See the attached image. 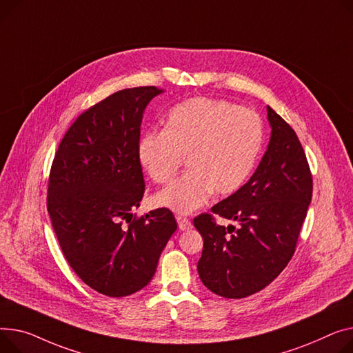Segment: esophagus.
Returning <instances> with one entry per match:
<instances>
[{
    "instance_id": "34e87169",
    "label": "esophagus",
    "mask_w": 353,
    "mask_h": 353,
    "mask_svg": "<svg viewBox=\"0 0 353 353\" xmlns=\"http://www.w3.org/2000/svg\"><path fill=\"white\" fill-rule=\"evenodd\" d=\"M176 220H177L179 228H180L181 231H185V230L192 228V221H190V219L183 217V216H177V217H176Z\"/></svg>"
}]
</instances>
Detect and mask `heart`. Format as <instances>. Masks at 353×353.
Segmentation results:
<instances>
[{
    "label": "heart",
    "instance_id": "heart-1",
    "mask_svg": "<svg viewBox=\"0 0 353 353\" xmlns=\"http://www.w3.org/2000/svg\"><path fill=\"white\" fill-rule=\"evenodd\" d=\"M264 130L260 116L236 103L213 98L187 99L168 113L164 130L137 140V160L159 184L170 183L185 157L187 172L156 196V203L192 213L210 196L241 189L260 154Z\"/></svg>",
    "mask_w": 353,
    "mask_h": 353
}]
</instances>
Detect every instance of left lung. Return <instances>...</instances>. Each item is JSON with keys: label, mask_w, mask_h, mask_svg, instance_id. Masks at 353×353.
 Wrapping results in <instances>:
<instances>
[{"label": "left lung", "mask_w": 353, "mask_h": 353, "mask_svg": "<svg viewBox=\"0 0 353 353\" xmlns=\"http://www.w3.org/2000/svg\"><path fill=\"white\" fill-rule=\"evenodd\" d=\"M267 113L272 130L260 166L240 190L193 220L204 240L200 279L224 298L252 295L283 272L312 197V174L296 133L272 108ZM214 215L241 225L220 226Z\"/></svg>", "instance_id": "1"}]
</instances>
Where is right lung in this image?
<instances>
[{"mask_svg": "<svg viewBox=\"0 0 353 353\" xmlns=\"http://www.w3.org/2000/svg\"><path fill=\"white\" fill-rule=\"evenodd\" d=\"M163 89L113 93L70 125L55 153L46 207L68 264L92 290L126 296L146 287L177 228L169 208L137 217L145 179L137 160L143 112Z\"/></svg>", "mask_w": 353, "mask_h": 353, "instance_id": "1", "label": "right lung"}]
</instances>
